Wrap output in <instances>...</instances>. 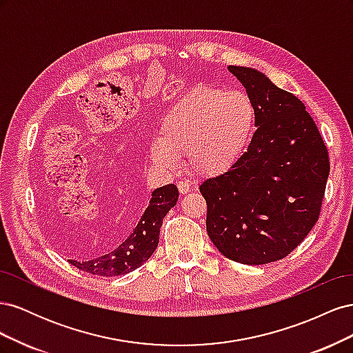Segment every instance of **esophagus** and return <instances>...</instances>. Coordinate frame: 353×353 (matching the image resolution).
<instances>
[{"label":"esophagus","mask_w":353,"mask_h":353,"mask_svg":"<svg viewBox=\"0 0 353 353\" xmlns=\"http://www.w3.org/2000/svg\"><path fill=\"white\" fill-rule=\"evenodd\" d=\"M178 190L181 194H187L188 191L191 190V184L190 183H184V181H179L178 183Z\"/></svg>","instance_id":"34e87169"}]
</instances>
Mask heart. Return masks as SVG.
Masks as SVG:
<instances>
[{
  "mask_svg": "<svg viewBox=\"0 0 353 353\" xmlns=\"http://www.w3.org/2000/svg\"><path fill=\"white\" fill-rule=\"evenodd\" d=\"M256 109L248 94L197 87L181 99L162 119L150 156L154 165L174 170L179 157L199 175H218L231 168L248 145Z\"/></svg>",
  "mask_w": 353,
  "mask_h": 353,
  "instance_id": "obj_1",
  "label": "heart"
}]
</instances>
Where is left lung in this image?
<instances>
[{
	"label": "left lung",
	"mask_w": 353,
	"mask_h": 353,
	"mask_svg": "<svg viewBox=\"0 0 353 353\" xmlns=\"http://www.w3.org/2000/svg\"><path fill=\"white\" fill-rule=\"evenodd\" d=\"M256 109V131L227 172L203 181L209 239L245 265L280 261L303 241L321 212L327 145L305 104L263 73L228 66Z\"/></svg>",
	"instance_id": "8db88e82"
}]
</instances>
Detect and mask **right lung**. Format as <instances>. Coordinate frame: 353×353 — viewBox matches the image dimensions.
Masks as SVG:
<instances>
[{
	"instance_id": "obj_1",
	"label": "right lung",
	"mask_w": 353,
	"mask_h": 353,
	"mask_svg": "<svg viewBox=\"0 0 353 353\" xmlns=\"http://www.w3.org/2000/svg\"><path fill=\"white\" fill-rule=\"evenodd\" d=\"M176 185L168 184L156 188L141 216L132 225L123 230L117 239L110 243L109 248L103 249V252L97 254H87L78 250L77 245H72L66 249V253L72 256L68 261L81 271L101 276L123 275L140 268L156 250L163 218L176 205ZM123 205L121 216L134 208L132 197H126ZM54 213L56 215L63 213L61 206Z\"/></svg>"
}]
</instances>
